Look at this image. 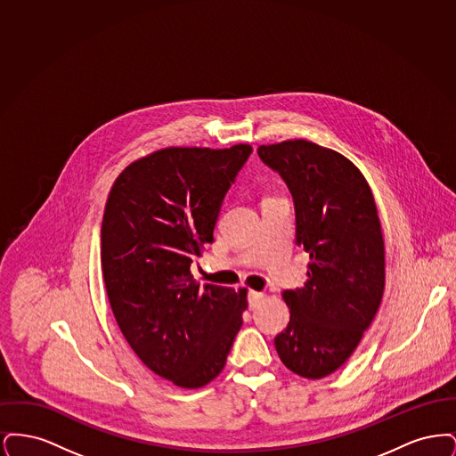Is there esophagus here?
<instances>
[{
  "label": "esophagus",
  "instance_id": "34e87169",
  "mask_svg": "<svg viewBox=\"0 0 456 456\" xmlns=\"http://www.w3.org/2000/svg\"><path fill=\"white\" fill-rule=\"evenodd\" d=\"M263 299H265V294H263V292H256V290H251V292L248 294V301H249V307H251V309L258 307Z\"/></svg>",
  "mask_w": 456,
  "mask_h": 456
}]
</instances>
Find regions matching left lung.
<instances>
[{"label":"left lung","instance_id":"obj_1","mask_svg":"<svg viewBox=\"0 0 456 456\" xmlns=\"http://www.w3.org/2000/svg\"><path fill=\"white\" fill-rule=\"evenodd\" d=\"M296 205L307 281L282 292L290 322L275 337L285 368L320 379L347 362L385 292V240L366 177L347 157L303 138L260 145Z\"/></svg>","mask_w":456,"mask_h":456}]
</instances>
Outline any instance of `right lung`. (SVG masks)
Wrapping results in <instances>:
<instances>
[{"label":"right lung","mask_w":456,"mask_h":456,"mask_svg":"<svg viewBox=\"0 0 456 456\" xmlns=\"http://www.w3.org/2000/svg\"><path fill=\"white\" fill-rule=\"evenodd\" d=\"M251 145L166 147L133 160L109 191L101 261L109 304L126 342L181 388L216 379L248 309V289L191 277L214 240L222 200Z\"/></svg>","instance_id":"add662e5"}]
</instances>
